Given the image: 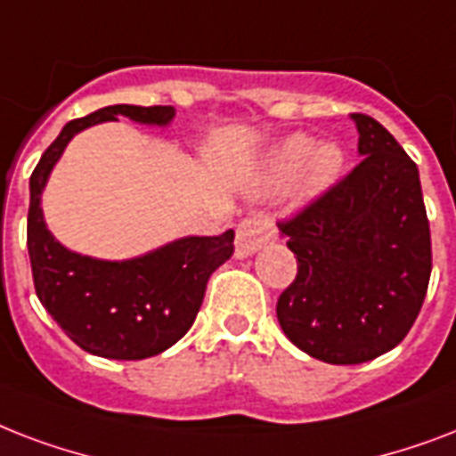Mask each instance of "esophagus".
<instances>
[{"label":"esophagus","mask_w":456,"mask_h":456,"mask_svg":"<svg viewBox=\"0 0 456 456\" xmlns=\"http://www.w3.org/2000/svg\"><path fill=\"white\" fill-rule=\"evenodd\" d=\"M273 238V225L264 216H249L238 225V235H235V252L238 256H252L266 247L268 240Z\"/></svg>","instance_id":"1"}]
</instances>
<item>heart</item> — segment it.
<instances>
[{
  "label": "heart",
  "mask_w": 456,
  "mask_h": 456,
  "mask_svg": "<svg viewBox=\"0 0 456 456\" xmlns=\"http://www.w3.org/2000/svg\"><path fill=\"white\" fill-rule=\"evenodd\" d=\"M345 164L347 157L338 142H316L309 133H290L264 154L256 188L281 192L292 185L297 202H316L340 183Z\"/></svg>",
  "instance_id": "obj_1"
}]
</instances>
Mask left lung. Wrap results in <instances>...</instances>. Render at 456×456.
Instances as JSON below:
<instances>
[{
  "label": "left lung",
  "mask_w": 456,
  "mask_h": 456,
  "mask_svg": "<svg viewBox=\"0 0 456 456\" xmlns=\"http://www.w3.org/2000/svg\"><path fill=\"white\" fill-rule=\"evenodd\" d=\"M362 164L299 216L281 224L297 278L278 323L326 363H362L397 347L430 281V228L419 168L376 118L349 116Z\"/></svg>",
  "instance_id": "1"
}]
</instances>
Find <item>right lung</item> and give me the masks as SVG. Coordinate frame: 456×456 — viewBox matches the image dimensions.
I'll return each mask as SVG.
<instances>
[{
    "mask_svg": "<svg viewBox=\"0 0 456 456\" xmlns=\"http://www.w3.org/2000/svg\"><path fill=\"white\" fill-rule=\"evenodd\" d=\"M118 116L168 128L175 109L114 104L66 123L30 175L28 254L37 299L63 333L90 354L133 362L161 354L188 333L202 306L207 281L232 256L235 232L188 235L130 259H97L63 247L42 211L49 175L77 133L118 121Z\"/></svg>",
    "mask_w": 456,
    "mask_h": 456,
    "instance_id": "1",
    "label": "right lung"
}]
</instances>
